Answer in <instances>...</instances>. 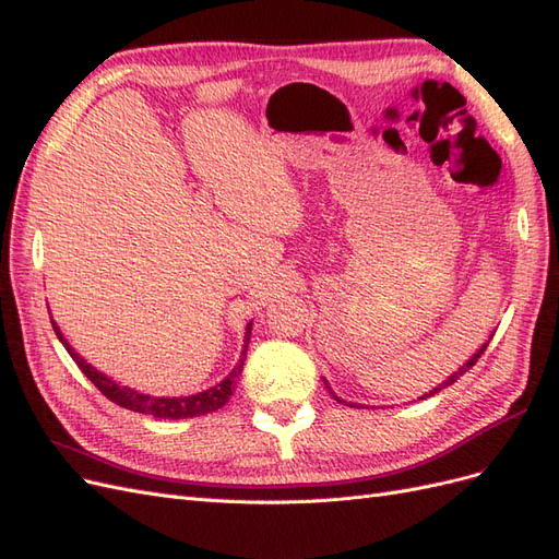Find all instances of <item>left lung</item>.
<instances>
[{"label":"left lung","instance_id":"left-lung-1","mask_svg":"<svg viewBox=\"0 0 559 559\" xmlns=\"http://www.w3.org/2000/svg\"><path fill=\"white\" fill-rule=\"evenodd\" d=\"M489 341H492V337H489ZM487 345H489V343H485V345H483V347H480V349H478V352H476V354H473V357H471V359H468V361H466V364H464V366H462V368H460V370H456V373H452V376H450V378H448V380H445V382H441V384H438V386H433V389H431V392H429V394H425V396H419V399H429V396H433V394H438V392H441V389H445V386H450V384H454V382H456V380H460V378H462V376H464V373H466V370H468V368H473V366H476V361H478V359H480V354H483V352H485V349H487ZM326 389H329V392H331V394H333V389H331V386H329V382H326ZM333 399H335V401H341V403H345V401H343V399H337V396H335V394H333Z\"/></svg>","mask_w":559,"mask_h":559}]
</instances>
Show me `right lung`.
Instances as JSON below:
<instances>
[{"mask_svg":"<svg viewBox=\"0 0 559 559\" xmlns=\"http://www.w3.org/2000/svg\"><path fill=\"white\" fill-rule=\"evenodd\" d=\"M50 324H53V331L58 335V341L64 345V349L70 352V357L81 368V373L86 376L111 403L121 405V408H128L132 413L154 415V417H160V419H186V417L207 415V413H214L218 408H224V405L228 403V399L233 396L235 378L242 373V366H245V359H247V347H249V335H251V324H247L242 357H240L238 366L230 370V376L224 378L216 386H210V389H205V392H198V394H191V396H148V394L134 392V389H130V386H123V384L114 382L105 373H99L97 368H93L91 364L83 361L79 354L74 352V347L64 341V335L60 333V329H58V324H56L53 319H50Z\"/></svg>","mask_w":559,"mask_h":559,"instance_id":"1","label":"right lung"}]
</instances>
